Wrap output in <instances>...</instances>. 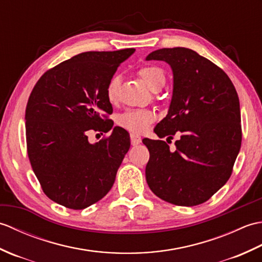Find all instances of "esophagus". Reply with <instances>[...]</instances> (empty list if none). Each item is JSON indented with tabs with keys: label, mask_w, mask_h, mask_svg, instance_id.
<instances>
[{
	"label": "esophagus",
	"mask_w": 262,
	"mask_h": 262,
	"mask_svg": "<svg viewBox=\"0 0 262 262\" xmlns=\"http://www.w3.org/2000/svg\"><path fill=\"white\" fill-rule=\"evenodd\" d=\"M130 142H132V145H134V146L138 145V144L142 142L141 136L135 134V133H132V134H130Z\"/></svg>",
	"instance_id": "34e87169"
}]
</instances>
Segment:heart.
<instances>
[{"label":"heart","instance_id":"heart-1","mask_svg":"<svg viewBox=\"0 0 262 262\" xmlns=\"http://www.w3.org/2000/svg\"><path fill=\"white\" fill-rule=\"evenodd\" d=\"M138 74L145 84L152 91H159L162 89L165 83V75L163 71L157 66H143L138 71ZM120 79L119 76H114L108 83L107 86V98L110 102H115L118 97ZM155 119V114L148 109H128L125 113L117 117L118 125L126 128V129L135 133H143L147 129L149 124H152Z\"/></svg>","mask_w":262,"mask_h":262}]
</instances>
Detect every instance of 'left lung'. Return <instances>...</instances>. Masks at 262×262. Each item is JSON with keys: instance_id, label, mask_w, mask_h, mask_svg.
I'll use <instances>...</instances> for the list:
<instances>
[{"instance_id": "obj_1", "label": "left lung", "mask_w": 262, "mask_h": 262, "mask_svg": "<svg viewBox=\"0 0 262 262\" xmlns=\"http://www.w3.org/2000/svg\"><path fill=\"white\" fill-rule=\"evenodd\" d=\"M153 59L168 63L173 73L168 115L154 133L168 140L174 134L180 137L174 151L164 141L144 138L149 151L147 185L170 204L188 207L203 204L230 179L240 152L236 90L223 70L192 49H158L146 57Z\"/></svg>"}]
</instances>
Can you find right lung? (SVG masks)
Returning <instances> with one entry per match:
<instances>
[{
	"label": "right lung",
	"mask_w": 262,
	"mask_h": 262,
	"mask_svg": "<svg viewBox=\"0 0 262 262\" xmlns=\"http://www.w3.org/2000/svg\"><path fill=\"white\" fill-rule=\"evenodd\" d=\"M134 52L81 53L47 71L32 89L26 108L28 157L53 202L84 209L113 187L130 140L107 119L113 114L107 86ZM90 129L113 133L91 144L86 136Z\"/></svg>",
	"instance_id": "obj_1"
}]
</instances>
